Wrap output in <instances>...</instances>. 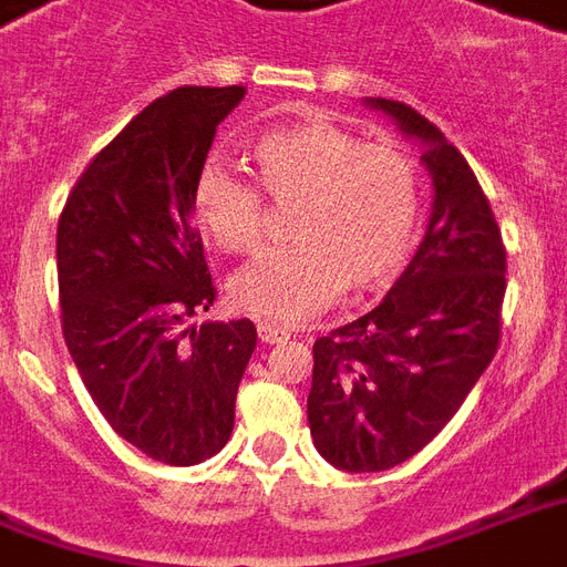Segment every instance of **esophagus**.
I'll use <instances>...</instances> for the list:
<instances>
[{"label":"esophagus","instance_id":"esophagus-1","mask_svg":"<svg viewBox=\"0 0 567 567\" xmlns=\"http://www.w3.org/2000/svg\"><path fill=\"white\" fill-rule=\"evenodd\" d=\"M288 336H291V332L285 330V327H279V323H258V339L265 341V344H279V341H285Z\"/></svg>","mask_w":567,"mask_h":567}]
</instances>
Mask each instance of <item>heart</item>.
Listing matches in <instances>:
<instances>
[{"label": "heart", "instance_id": "b5f03b06", "mask_svg": "<svg viewBox=\"0 0 567 567\" xmlns=\"http://www.w3.org/2000/svg\"><path fill=\"white\" fill-rule=\"evenodd\" d=\"M255 175L274 202H293V246L270 249L231 279L240 312L291 323L348 288H383L404 270L422 226V172L399 142H365L336 121H300L255 136ZM246 175L205 163L189 210L205 240L255 252L267 231L265 194Z\"/></svg>", "mask_w": 567, "mask_h": 567}]
</instances>
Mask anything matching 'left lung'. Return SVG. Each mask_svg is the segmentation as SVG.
<instances>
[{
  "label": "left lung",
  "instance_id": "left-lung-1",
  "mask_svg": "<svg viewBox=\"0 0 567 567\" xmlns=\"http://www.w3.org/2000/svg\"><path fill=\"white\" fill-rule=\"evenodd\" d=\"M422 140L434 210L413 261L369 315L312 344L315 449L348 473H380L425 449L499 348L505 244L464 154L425 115L374 97Z\"/></svg>",
  "mask_w": 567,
  "mask_h": 567
}]
</instances>
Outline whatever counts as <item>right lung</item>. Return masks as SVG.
I'll use <instances>...</instances> for the list:
<instances>
[{"instance_id": "1", "label": "right lung", "mask_w": 567, "mask_h": 567, "mask_svg": "<svg viewBox=\"0 0 567 567\" xmlns=\"http://www.w3.org/2000/svg\"><path fill=\"white\" fill-rule=\"evenodd\" d=\"M244 85L163 94L94 154L55 231L62 336L112 431L193 466L226 446L252 357V321L202 323L216 288L189 189Z\"/></svg>"}]
</instances>
